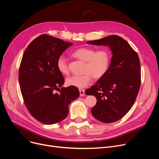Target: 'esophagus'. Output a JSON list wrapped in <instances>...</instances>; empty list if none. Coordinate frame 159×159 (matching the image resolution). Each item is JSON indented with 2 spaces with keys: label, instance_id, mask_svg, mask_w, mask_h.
I'll list each match as a JSON object with an SVG mask.
<instances>
[{
  "label": "esophagus",
  "instance_id": "34e87169",
  "mask_svg": "<svg viewBox=\"0 0 159 159\" xmlns=\"http://www.w3.org/2000/svg\"><path fill=\"white\" fill-rule=\"evenodd\" d=\"M79 92H80V96L82 97L85 95V91L84 89H79Z\"/></svg>",
  "mask_w": 159,
  "mask_h": 159
}]
</instances>
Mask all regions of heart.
<instances>
[{"label":"heart","instance_id":"obj_1","mask_svg":"<svg viewBox=\"0 0 159 159\" xmlns=\"http://www.w3.org/2000/svg\"><path fill=\"white\" fill-rule=\"evenodd\" d=\"M72 56L84 61L83 73L82 75H73L66 79L67 86L82 88L88 86L92 77L99 79L107 72L110 63V53L107 49L95 51L93 47H80L73 52ZM58 70L63 75L69 74V68L66 59L60 56L57 61Z\"/></svg>","mask_w":159,"mask_h":159}]
</instances>
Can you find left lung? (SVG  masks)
I'll return each mask as SVG.
<instances>
[{"label":"left lung","instance_id":"left-lung-1","mask_svg":"<svg viewBox=\"0 0 159 159\" xmlns=\"http://www.w3.org/2000/svg\"><path fill=\"white\" fill-rule=\"evenodd\" d=\"M87 43L108 45L112 52L107 72L85 93L97 98L91 110L95 119L103 123L115 122L129 111L139 93L141 84L139 55L127 41L116 35Z\"/></svg>","mask_w":159,"mask_h":159}]
</instances>
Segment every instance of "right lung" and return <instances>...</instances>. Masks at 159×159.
Segmentation results:
<instances>
[{
	"mask_svg": "<svg viewBox=\"0 0 159 159\" xmlns=\"http://www.w3.org/2000/svg\"><path fill=\"white\" fill-rule=\"evenodd\" d=\"M72 43L47 34L34 39L27 47L19 69V82L24 103L38 121L51 125L64 120L68 106L79 96L77 88L61 87L64 79L57 61ZM58 90L59 94L55 93Z\"/></svg>",
	"mask_w": 159,
	"mask_h": 159,
	"instance_id": "1",
	"label": "right lung"
}]
</instances>
